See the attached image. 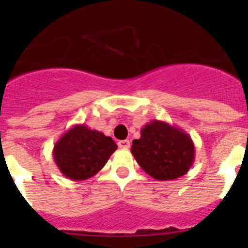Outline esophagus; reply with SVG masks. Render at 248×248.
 I'll use <instances>...</instances> for the list:
<instances>
[{"instance_id":"34e87169","label":"esophagus","mask_w":248,"mask_h":248,"mask_svg":"<svg viewBox=\"0 0 248 248\" xmlns=\"http://www.w3.org/2000/svg\"><path fill=\"white\" fill-rule=\"evenodd\" d=\"M118 146L120 149H129L130 148V141L129 140H120V141H118Z\"/></svg>"}]
</instances>
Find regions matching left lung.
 <instances>
[{
  "instance_id": "8db88e82",
  "label": "left lung",
  "mask_w": 248,
  "mask_h": 248,
  "mask_svg": "<svg viewBox=\"0 0 248 248\" xmlns=\"http://www.w3.org/2000/svg\"><path fill=\"white\" fill-rule=\"evenodd\" d=\"M131 154L140 168L156 180H174L194 164L195 146L183 129L161 120H151L133 140Z\"/></svg>"
}]
</instances>
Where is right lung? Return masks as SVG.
I'll list each match as a JSON object with an SVG mask.
<instances>
[{
    "instance_id": "1",
    "label": "right lung",
    "mask_w": 248,
    "mask_h": 248,
    "mask_svg": "<svg viewBox=\"0 0 248 248\" xmlns=\"http://www.w3.org/2000/svg\"><path fill=\"white\" fill-rule=\"evenodd\" d=\"M117 148L110 137L84 124H76L58 139L53 159L65 177L82 181L99 172Z\"/></svg>"
}]
</instances>
